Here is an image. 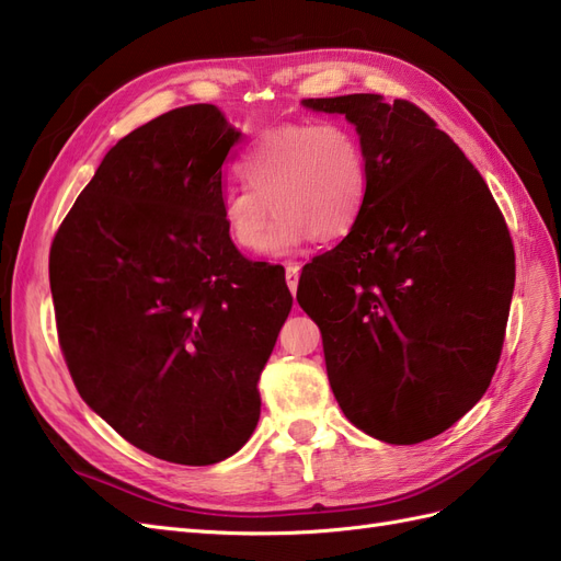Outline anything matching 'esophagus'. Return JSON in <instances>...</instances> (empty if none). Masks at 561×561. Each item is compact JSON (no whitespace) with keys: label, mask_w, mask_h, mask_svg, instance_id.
<instances>
[{"label":"esophagus","mask_w":561,"mask_h":561,"mask_svg":"<svg viewBox=\"0 0 561 561\" xmlns=\"http://www.w3.org/2000/svg\"><path fill=\"white\" fill-rule=\"evenodd\" d=\"M299 264H295V262H287L285 264V283H287V287H290V293L293 295H297V285H299Z\"/></svg>","instance_id":"34e87169"}]
</instances>
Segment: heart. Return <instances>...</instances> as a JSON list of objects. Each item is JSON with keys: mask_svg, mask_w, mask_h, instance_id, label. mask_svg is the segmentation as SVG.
I'll return each mask as SVG.
<instances>
[{"mask_svg": "<svg viewBox=\"0 0 561 561\" xmlns=\"http://www.w3.org/2000/svg\"><path fill=\"white\" fill-rule=\"evenodd\" d=\"M241 173L248 186L222 194L219 217L236 248L262 243L268 257H285L313 236L320 243L344 239L358 225L369 192L365 145L342 122H293L264 130L243 157ZM268 202L277 215L267 230Z\"/></svg>", "mask_w": 561, "mask_h": 561, "instance_id": "heart-1", "label": "heart"}]
</instances>
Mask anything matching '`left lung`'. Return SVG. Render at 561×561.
<instances>
[{"instance_id": "1", "label": "left lung", "mask_w": 561, "mask_h": 561, "mask_svg": "<svg viewBox=\"0 0 561 561\" xmlns=\"http://www.w3.org/2000/svg\"><path fill=\"white\" fill-rule=\"evenodd\" d=\"M346 114L369 192L346 239L304 266L299 307L322 334L346 419L388 445L445 433L494 377L515 250L486 182L433 118L377 93L307 98Z\"/></svg>"}]
</instances>
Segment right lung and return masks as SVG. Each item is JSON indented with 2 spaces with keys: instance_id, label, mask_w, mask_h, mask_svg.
Listing matches in <instances>:
<instances>
[{
  "instance_id": "right-lung-1",
  "label": "right lung",
  "mask_w": 561,
  "mask_h": 561,
  "mask_svg": "<svg viewBox=\"0 0 561 561\" xmlns=\"http://www.w3.org/2000/svg\"><path fill=\"white\" fill-rule=\"evenodd\" d=\"M243 135L215 105L165 112L118 140L50 243L62 358L95 414L182 466L239 451L257 381L293 309L285 271L225 231V161Z\"/></svg>"
}]
</instances>
